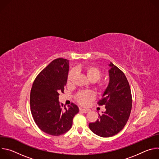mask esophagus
<instances>
[{"mask_svg":"<svg viewBox=\"0 0 159 159\" xmlns=\"http://www.w3.org/2000/svg\"><path fill=\"white\" fill-rule=\"evenodd\" d=\"M80 111L84 112V113H86V112H88L89 111V109H82V108H80Z\"/></svg>","mask_w":159,"mask_h":159,"instance_id":"obj_1","label":"esophagus"}]
</instances>
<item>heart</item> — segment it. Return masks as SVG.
Masks as SVG:
<instances>
[{
    "mask_svg": "<svg viewBox=\"0 0 159 159\" xmlns=\"http://www.w3.org/2000/svg\"><path fill=\"white\" fill-rule=\"evenodd\" d=\"M77 71L84 73L87 79L91 82H96L101 77V72L98 68L94 65H87L77 68ZM75 74V70H72L69 72L67 77V84L71 85L72 79ZM107 85L104 82H99L96 85V89L99 93H102L106 90ZM94 98V95L90 91H82L79 93L76 96L77 102L82 106L87 105L90 101Z\"/></svg>",
    "mask_w": 159,
    "mask_h": 159,
    "instance_id": "1",
    "label": "heart"
}]
</instances>
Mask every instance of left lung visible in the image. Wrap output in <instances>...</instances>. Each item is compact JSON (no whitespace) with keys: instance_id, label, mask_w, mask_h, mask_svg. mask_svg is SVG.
<instances>
[{"instance_id":"left-lung-1","label":"left lung","mask_w":159,"mask_h":159,"mask_svg":"<svg viewBox=\"0 0 159 159\" xmlns=\"http://www.w3.org/2000/svg\"><path fill=\"white\" fill-rule=\"evenodd\" d=\"M109 84L99 105H105L106 111L99 115L96 122L90 123L89 128L101 137H110L118 133L126 124L132 107L131 90L124 73L110 62Z\"/></svg>"}]
</instances>
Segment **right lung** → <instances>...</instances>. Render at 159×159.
<instances>
[{"label":"right lung","mask_w":159,"mask_h":159,"mask_svg":"<svg viewBox=\"0 0 159 159\" xmlns=\"http://www.w3.org/2000/svg\"><path fill=\"white\" fill-rule=\"evenodd\" d=\"M69 70V60L59 58L52 61L38 74L31 90L30 107L34 122L43 132L59 136L69 131L79 112L72 103L66 108L59 102Z\"/></svg>","instance_id":"obj_1"}]
</instances>
